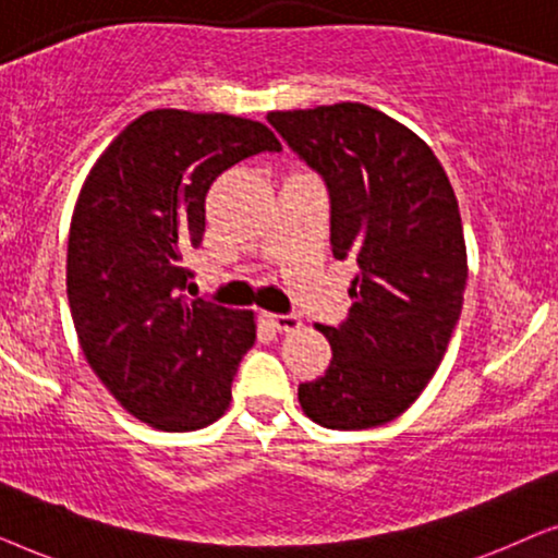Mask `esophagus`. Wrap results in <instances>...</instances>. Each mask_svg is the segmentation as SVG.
I'll return each mask as SVG.
<instances>
[{
	"label": "esophagus",
	"mask_w": 558,
	"mask_h": 558,
	"mask_svg": "<svg viewBox=\"0 0 558 558\" xmlns=\"http://www.w3.org/2000/svg\"><path fill=\"white\" fill-rule=\"evenodd\" d=\"M266 319H269L279 332H294L296 327H300V317L296 315H266Z\"/></svg>",
	"instance_id": "34e87169"
}]
</instances>
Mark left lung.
Segmentation results:
<instances>
[{
	"label": "left lung",
	"mask_w": 558,
	"mask_h": 558,
	"mask_svg": "<svg viewBox=\"0 0 558 558\" xmlns=\"http://www.w3.org/2000/svg\"><path fill=\"white\" fill-rule=\"evenodd\" d=\"M266 121L325 182L332 256L357 262L345 323L317 325L332 361L300 384V403L327 429L380 426L418 399L460 319L468 251L454 190L411 129L365 104Z\"/></svg>",
	"instance_id": "1"
}]
</instances>
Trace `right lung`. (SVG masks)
<instances>
[{
	"mask_svg": "<svg viewBox=\"0 0 558 558\" xmlns=\"http://www.w3.org/2000/svg\"><path fill=\"white\" fill-rule=\"evenodd\" d=\"M281 144L258 121L155 109L83 182L68 235V304L83 355L113 399L162 432L223 416L254 312L185 294L182 256L203 243L213 180Z\"/></svg>",
	"mask_w": 558,
	"mask_h": 558,
	"instance_id": "obj_1",
	"label": "right lung"
}]
</instances>
